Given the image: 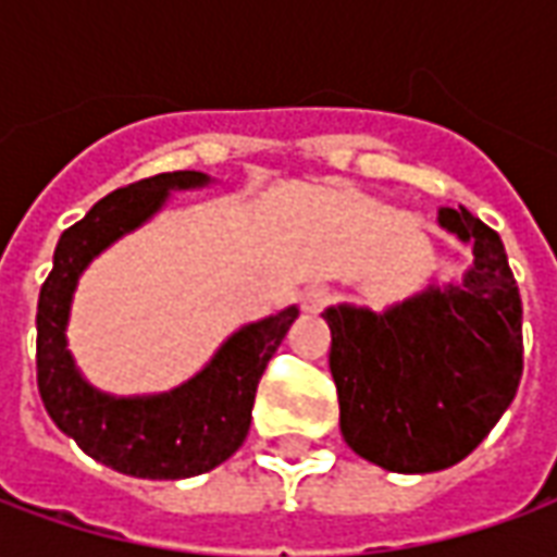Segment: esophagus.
Wrapping results in <instances>:
<instances>
[{
    "mask_svg": "<svg viewBox=\"0 0 557 557\" xmlns=\"http://www.w3.org/2000/svg\"><path fill=\"white\" fill-rule=\"evenodd\" d=\"M325 304H327V292L319 289V286H315V289H307L301 295V310H304V313H319V310H322Z\"/></svg>",
    "mask_w": 557,
    "mask_h": 557,
    "instance_id": "obj_1",
    "label": "esophagus"
}]
</instances>
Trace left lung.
<instances>
[{
    "instance_id": "obj_1",
    "label": "left lung",
    "mask_w": 557,
    "mask_h": 557,
    "mask_svg": "<svg viewBox=\"0 0 557 557\" xmlns=\"http://www.w3.org/2000/svg\"><path fill=\"white\" fill-rule=\"evenodd\" d=\"M471 247L462 280L426 286L375 313L327 307L339 432L367 462L397 474L456 466L513 403L522 379V298L507 253L468 208H438Z\"/></svg>"
}]
</instances>
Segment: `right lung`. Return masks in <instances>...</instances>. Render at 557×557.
<instances>
[{
    "label": "right lung",
    "instance_id": "add662e5",
    "mask_svg": "<svg viewBox=\"0 0 557 557\" xmlns=\"http://www.w3.org/2000/svg\"><path fill=\"white\" fill-rule=\"evenodd\" d=\"M206 172H160L95 202L62 232L53 271L38 298V391L59 430L107 468L148 480H182L226 462L247 438L256 385L286 337L298 307L242 325L220 343L211 361L163 394L115 397L79 373L67 349V319L83 271L127 232L158 214L172 190H199Z\"/></svg>",
    "mask_w": 557,
    "mask_h": 557
}]
</instances>
